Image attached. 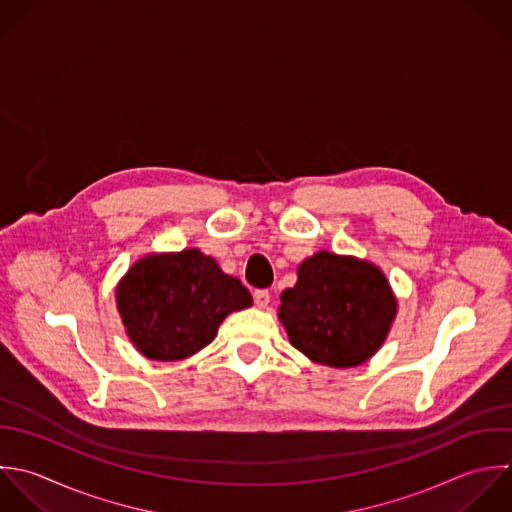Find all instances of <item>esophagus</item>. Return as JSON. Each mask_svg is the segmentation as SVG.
<instances>
[{
    "label": "esophagus",
    "instance_id": "34e87169",
    "mask_svg": "<svg viewBox=\"0 0 512 512\" xmlns=\"http://www.w3.org/2000/svg\"><path fill=\"white\" fill-rule=\"evenodd\" d=\"M253 299H255V305H257L259 309H265V307L269 305V301H271V293H269L267 289H257V291L253 293Z\"/></svg>",
    "mask_w": 512,
    "mask_h": 512
}]
</instances>
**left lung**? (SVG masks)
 Returning a JSON list of instances; mask_svg holds the SVG:
<instances>
[{
  "instance_id": "8db88e82",
  "label": "left lung",
  "mask_w": 512,
  "mask_h": 512,
  "mask_svg": "<svg viewBox=\"0 0 512 512\" xmlns=\"http://www.w3.org/2000/svg\"><path fill=\"white\" fill-rule=\"evenodd\" d=\"M397 299L385 273L369 261L319 251L297 269L281 293L279 319L295 349L311 361L349 369L385 343Z\"/></svg>"
}]
</instances>
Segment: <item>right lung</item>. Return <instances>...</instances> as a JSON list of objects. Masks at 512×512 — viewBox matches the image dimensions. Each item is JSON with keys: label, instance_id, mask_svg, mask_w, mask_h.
Listing matches in <instances>:
<instances>
[{"label": "right lung", "instance_id": "add662e5", "mask_svg": "<svg viewBox=\"0 0 512 512\" xmlns=\"http://www.w3.org/2000/svg\"><path fill=\"white\" fill-rule=\"evenodd\" d=\"M115 299L131 343L153 361L195 355L229 313L253 303L247 287L199 249L139 259L119 281Z\"/></svg>", "mask_w": 512, "mask_h": 512}]
</instances>
